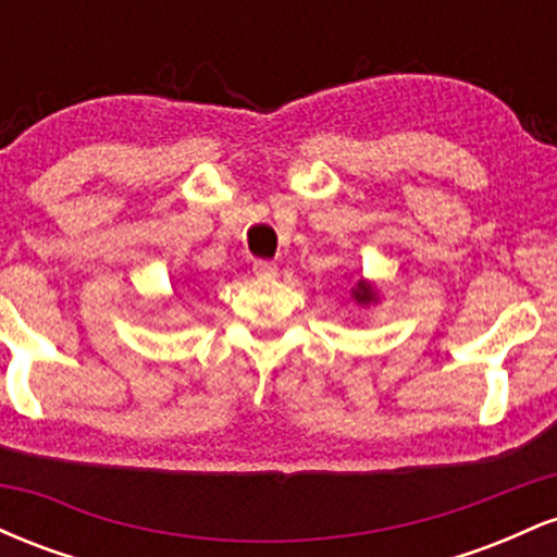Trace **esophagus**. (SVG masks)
Wrapping results in <instances>:
<instances>
[{
	"label": "esophagus",
	"instance_id": "esophagus-1",
	"mask_svg": "<svg viewBox=\"0 0 557 557\" xmlns=\"http://www.w3.org/2000/svg\"><path fill=\"white\" fill-rule=\"evenodd\" d=\"M253 274H257L259 280H272V277H277V264H274V261H267V259L253 261Z\"/></svg>",
	"mask_w": 557,
	"mask_h": 557
}]
</instances>
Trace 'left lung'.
<instances>
[{
	"instance_id": "8db88e82",
	"label": "left lung",
	"mask_w": 557,
	"mask_h": 557,
	"mask_svg": "<svg viewBox=\"0 0 557 557\" xmlns=\"http://www.w3.org/2000/svg\"><path fill=\"white\" fill-rule=\"evenodd\" d=\"M350 298H354L356 304H372V300H374V290H372V287H369V285H363L361 280H359L354 290H350Z\"/></svg>"
}]
</instances>
